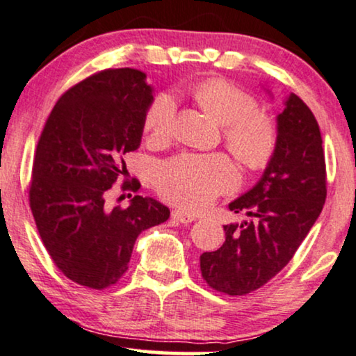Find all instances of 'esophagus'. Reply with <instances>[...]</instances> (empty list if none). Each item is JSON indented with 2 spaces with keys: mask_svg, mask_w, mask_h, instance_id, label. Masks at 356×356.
I'll list each match as a JSON object with an SVG mask.
<instances>
[{
  "mask_svg": "<svg viewBox=\"0 0 356 356\" xmlns=\"http://www.w3.org/2000/svg\"><path fill=\"white\" fill-rule=\"evenodd\" d=\"M170 216H172V220L179 221V222H192L197 220L195 215H192V213H187V211H182V210H172Z\"/></svg>",
  "mask_w": 356,
  "mask_h": 356,
  "instance_id": "esophagus-1",
  "label": "esophagus"
}]
</instances>
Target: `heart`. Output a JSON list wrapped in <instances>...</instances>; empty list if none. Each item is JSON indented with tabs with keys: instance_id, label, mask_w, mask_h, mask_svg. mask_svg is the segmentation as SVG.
Wrapping results in <instances>:
<instances>
[{
	"instance_id": "1",
	"label": "heart",
	"mask_w": 356,
	"mask_h": 356,
	"mask_svg": "<svg viewBox=\"0 0 356 356\" xmlns=\"http://www.w3.org/2000/svg\"><path fill=\"white\" fill-rule=\"evenodd\" d=\"M198 104L222 125L226 148L245 168L259 169L268 163L277 146V125L267 112L257 108L250 94L225 79H208L193 91ZM177 97L161 92L146 108L145 129L154 141L172 135ZM238 182L234 164L222 154L174 156L161 164L158 191L164 200L187 210H200Z\"/></svg>"
}]
</instances>
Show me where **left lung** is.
Returning a JSON list of instances; mask_svg holds the SVG:
<instances>
[{
	"label": "left lung",
	"mask_w": 356,
	"mask_h": 356,
	"mask_svg": "<svg viewBox=\"0 0 356 356\" xmlns=\"http://www.w3.org/2000/svg\"><path fill=\"white\" fill-rule=\"evenodd\" d=\"M277 120V146L262 179L229 203L250 220L226 225L221 248L200 255L203 280L225 295H248L282 272L324 207L325 158L314 113L291 94Z\"/></svg>",
	"instance_id": "left-lung-1"
}]
</instances>
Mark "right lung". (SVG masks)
<instances>
[{"instance_id":"obj_1","label":"right lung","mask_w":356,"mask_h":356,"mask_svg":"<svg viewBox=\"0 0 356 356\" xmlns=\"http://www.w3.org/2000/svg\"><path fill=\"white\" fill-rule=\"evenodd\" d=\"M131 68L97 71L70 88L47 118L37 143L29 205L56 268L78 285L104 290L129 270L135 241L168 221L169 208L135 195L130 207L107 205L123 156L138 149L153 89ZM125 179L123 192H138ZM131 197V193H129Z\"/></svg>"}]
</instances>
